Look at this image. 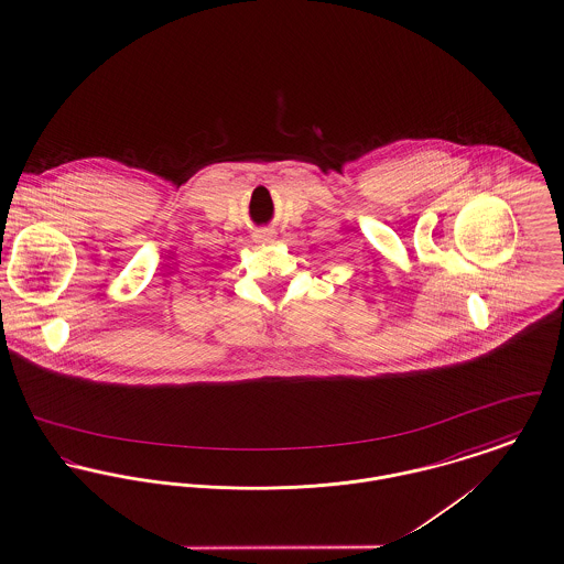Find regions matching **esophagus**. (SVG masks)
<instances>
[{
	"label": "esophagus",
	"mask_w": 564,
	"mask_h": 564,
	"mask_svg": "<svg viewBox=\"0 0 564 564\" xmlns=\"http://www.w3.org/2000/svg\"><path fill=\"white\" fill-rule=\"evenodd\" d=\"M271 237H273V232H269V230H258L254 235V239H258V241H269Z\"/></svg>",
	"instance_id": "obj_1"
}]
</instances>
